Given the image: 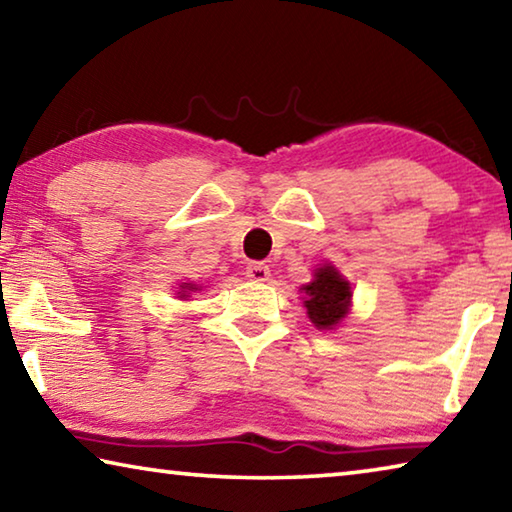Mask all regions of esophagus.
I'll return each instance as SVG.
<instances>
[{
    "label": "esophagus",
    "mask_w": 512,
    "mask_h": 512,
    "mask_svg": "<svg viewBox=\"0 0 512 512\" xmlns=\"http://www.w3.org/2000/svg\"><path fill=\"white\" fill-rule=\"evenodd\" d=\"M246 277L253 282H266L268 277H271V271H268V266L262 262H250L246 266Z\"/></svg>",
    "instance_id": "1"
}]
</instances>
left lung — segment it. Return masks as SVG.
Here are the masks:
<instances>
[{
	"label": "left lung",
	"instance_id": "8db88e82",
	"mask_svg": "<svg viewBox=\"0 0 512 512\" xmlns=\"http://www.w3.org/2000/svg\"><path fill=\"white\" fill-rule=\"evenodd\" d=\"M305 293L307 316L318 329H334L348 316L352 287L332 264L316 268L314 280L300 289Z\"/></svg>",
	"mask_w": 512,
	"mask_h": 512
}]
</instances>
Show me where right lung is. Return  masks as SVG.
I'll list each match as a JSON object with an SVG mask.
<instances>
[{"label":"right lung","instance_id":"1","mask_svg":"<svg viewBox=\"0 0 512 512\" xmlns=\"http://www.w3.org/2000/svg\"><path fill=\"white\" fill-rule=\"evenodd\" d=\"M192 291H198V287H196V284H180V291L176 293V296L178 298H183V300H187L189 298V293H192Z\"/></svg>","mask_w":512,"mask_h":512}]
</instances>
